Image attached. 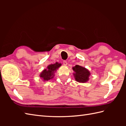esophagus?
Masks as SVG:
<instances>
[{
    "instance_id": "34e87169",
    "label": "esophagus",
    "mask_w": 126,
    "mask_h": 126,
    "mask_svg": "<svg viewBox=\"0 0 126 126\" xmlns=\"http://www.w3.org/2000/svg\"><path fill=\"white\" fill-rule=\"evenodd\" d=\"M67 64H68V63H67V62H66V61H63V64L64 65H67Z\"/></svg>"
}]
</instances>
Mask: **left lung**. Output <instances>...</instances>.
<instances>
[{"mask_svg":"<svg viewBox=\"0 0 126 126\" xmlns=\"http://www.w3.org/2000/svg\"><path fill=\"white\" fill-rule=\"evenodd\" d=\"M73 69L75 72V74H74L75 79L77 82L84 83L89 80L90 73L87 69L79 65H76Z\"/></svg>","mask_w":126,"mask_h":126,"instance_id":"obj_1","label":"left lung"}]
</instances>
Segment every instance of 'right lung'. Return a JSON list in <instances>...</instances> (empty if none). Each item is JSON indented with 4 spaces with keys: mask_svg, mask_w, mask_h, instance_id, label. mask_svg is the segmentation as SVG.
<instances>
[{
    "mask_svg": "<svg viewBox=\"0 0 126 126\" xmlns=\"http://www.w3.org/2000/svg\"><path fill=\"white\" fill-rule=\"evenodd\" d=\"M61 65V64H58V63L48 65L47 69H45L42 72V73L40 75V77L43 79L44 81H48V80L52 79L54 71Z\"/></svg>",
    "mask_w": 126,
    "mask_h": 126,
    "instance_id": "right-lung-1",
    "label": "right lung"
}]
</instances>
